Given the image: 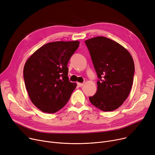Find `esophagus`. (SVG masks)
<instances>
[{"instance_id": "esophagus-1", "label": "esophagus", "mask_w": 155, "mask_h": 155, "mask_svg": "<svg viewBox=\"0 0 155 155\" xmlns=\"http://www.w3.org/2000/svg\"><path fill=\"white\" fill-rule=\"evenodd\" d=\"M77 85H78V87H82L84 85V84H83V83H77Z\"/></svg>"}]
</instances>
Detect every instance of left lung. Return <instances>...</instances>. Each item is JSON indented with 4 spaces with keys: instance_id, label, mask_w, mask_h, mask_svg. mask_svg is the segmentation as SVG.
<instances>
[{
    "instance_id": "left-lung-1",
    "label": "left lung",
    "mask_w": 155,
    "mask_h": 155,
    "mask_svg": "<svg viewBox=\"0 0 155 155\" xmlns=\"http://www.w3.org/2000/svg\"><path fill=\"white\" fill-rule=\"evenodd\" d=\"M85 43L99 78L97 92L89 100L102 111L114 110L131 92L134 73L132 56L123 46L105 37L97 36Z\"/></svg>"
}]
</instances>
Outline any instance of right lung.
Masks as SVG:
<instances>
[{"label": "right lung", "instance_id": "right-lung-1", "mask_svg": "<svg viewBox=\"0 0 155 155\" xmlns=\"http://www.w3.org/2000/svg\"><path fill=\"white\" fill-rule=\"evenodd\" d=\"M80 42L54 41L37 50L27 60L23 74L29 98L40 110L55 113L68 102L77 87L68 80L67 64Z\"/></svg>", "mask_w": 155, "mask_h": 155}]
</instances>
